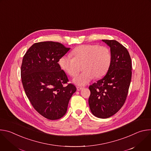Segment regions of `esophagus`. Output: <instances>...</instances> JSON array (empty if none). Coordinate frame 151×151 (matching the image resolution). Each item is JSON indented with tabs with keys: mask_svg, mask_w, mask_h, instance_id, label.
Returning <instances> with one entry per match:
<instances>
[{
	"mask_svg": "<svg viewBox=\"0 0 151 151\" xmlns=\"http://www.w3.org/2000/svg\"><path fill=\"white\" fill-rule=\"evenodd\" d=\"M83 88V87H76V89H77L78 91H81V90H82Z\"/></svg>",
	"mask_w": 151,
	"mask_h": 151,
	"instance_id": "1",
	"label": "esophagus"
}]
</instances>
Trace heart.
I'll list each match as a JSON object with an SVG mask.
<instances>
[{
    "mask_svg": "<svg viewBox=\"0 0 151 151\" xmlns=\"http://www.w3.org/2000/svg\"><path fill=\"white\" fill-rule=\"evenodd\" d=\"M73 57L69 55L62 56L58 61L61 69L70 76H74L82 66L83 72L76 75L73 82L77 85H85L94 77L99 78L108 70L111 63L110 50L98 45H82L72 51Z\"/></svg>",
    "mask_w": 151,
    "mask_h": 151,
    "instance_id": "1",
    "label": "heart"
}]
</instances>
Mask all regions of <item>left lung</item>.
<instances>
[{"label":"left lung","mask_w":151,"mask_h":151,"mask_svg":"<svg viewBox=\"0 0 151 151\" xmlns=\"http://www.w3.org/2000/svg\"><path fill=\"white\" fill-rule=\"evenodd\" d=\"M110 47L111 66L106 76L89 87L88 103L92 114L100 118L115 114L124 105L132 79V64L127 48L115 40H102Z\"/></svg>","instance_id":"1"}]
</instances>
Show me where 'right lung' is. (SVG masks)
Segmentation results:
<instances>
[{"instance_id":"1","label":"right lung","mask_w":151,"mask_h":151,"mask_svg":"<svg viewBox=\"0 0 151 151\" xmlns=\"http://www.w3.org/2000/svg\"><path fill=\"white\" fill-rule=\"evenodd\" d=\"M59 42L35 43L23 57L21 81L34 109L42 116L55 120L66 114L69 101L76 91L58 63L70 50Z\"/></svg>"}]
</instances>
